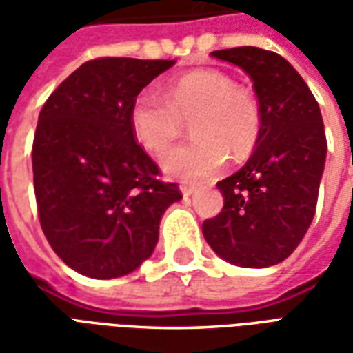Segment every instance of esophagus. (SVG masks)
Instances as JSON below:
<instances>
[{"mask_svg": "<svg viewBox=\"0 0 353 353\" xmlns=\"http://www.w3.org/2000/svg\"><path fill=\"white\" fill-rule=\"evenodd\" d=\"M179 189H181V194H183L185 199H189L192 192H194V187H191V185H181Z\"/></svg>", "mask_w": 353, "mask_h": 353, "instance_id": "34e87169", "label": "esophagus"}]
</instances>
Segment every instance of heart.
I'll return each instance as SVG.
<instances>
[{
  "mask_svg": "<svg viewBox=\"0 0 353 353\" xmlns=\"http://www.w3.org/2000/svg\"><path fill=\"white\" fill-rule=\"evenodd\" d=\"M164 97L151 90L139 92L128 123L139 145L149 153H162L179 136L183 121H192L196 138L162 154V172L168 177L187 183L210 181L225 170L229 154L242 161L259 141V103L250 90L234 87L227 73H187L166 88Z\"/></svg>",
  "mask_w": 353,
  "mask_h": 353,
  "instance_id": "obj_1",
  "label": "heart"
}]
</instances>
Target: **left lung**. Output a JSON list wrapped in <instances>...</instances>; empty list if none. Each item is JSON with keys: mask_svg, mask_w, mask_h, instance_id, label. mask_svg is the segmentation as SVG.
Returning a JSON list of instances; mask_svg holds the SVG:
<instances>
[{"mask_svg": "<svg viewBox=\"0 0 353 353\" xmlns=\"http://www.w3.org/2000/svg\"><path fill=\"white\" fill-rule=\"evenodd\" d=\"M212 57L252 77L263 123L250 161L217 183L225 204L202 223V232L232 265H278L295 252L316 214L327 154L321 111L295 68L272 50L236 47Z\"/></svg>", "mask_w": 353, "mask_h": 353, "instance_id": "8db88e82", "label": "left lung"}]
</instances>
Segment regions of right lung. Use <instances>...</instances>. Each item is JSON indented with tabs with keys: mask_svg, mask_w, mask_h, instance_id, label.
Wrapping results in <instances>:
<instances>
[{
	"mask_svg": "<svg viewBox=\"0 0 353 353\" xmlns=\"http://www.w3.org/2000/svg\"><path fill=\"white\" fill-rule=\"evenodd\" d=\"M176 60L96 58L45 101L32 147L39 223L75 272L111 280L134 272L159 242L176 183L138 145L128 123L134 98Z\"/></svg>",
	"mask_w": 353,
	"mask_h": 353,
	"instance_id": "obj_1",
	"label": "right lung"
}]
</instances>
